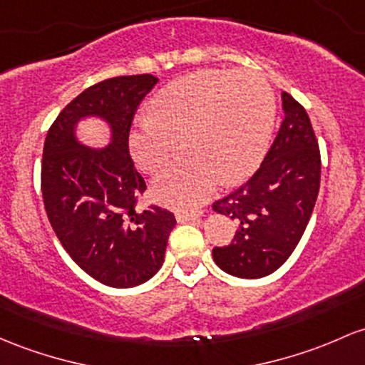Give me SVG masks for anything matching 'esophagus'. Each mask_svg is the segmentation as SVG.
<instances>
[{"mask_svg": "<svg viewBox=\"0 0 365 365\" xmlns=\"http://www.w3.org/2000/svg\"><path fill=\"white\" fill-rule=\"evenodd\" d=\"M202 213L199 211H176V220L178 222H197L201 220Z\"/></svg>", "mask_w": 365, "mask_h": 365, "instance_id": "34e87169", "label": "esophagus"}]
</instances>
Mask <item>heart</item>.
Instances as JSON below:
<instances>
[{
  "label": "heart",
  "instance_id": "obj_1",
  "mask_svg": "<svg viewBox=\"0 0 365 365\" xmlns=\"http://www.w3.org/2000/svg\"><path fill=\"white\" fill-rule=\"evenodd\" d=\"M274 119V91L262 74L197 71L155 93L150 115L131 128L128 145L140 170L154 173L185 142L190 152L158 175L152 194L168 206L192 210L207 201L222 180L237 183L255 173Z\"/></svg>",
  "mask_w": 365,
  "mask_h": 365
}]
</instances>
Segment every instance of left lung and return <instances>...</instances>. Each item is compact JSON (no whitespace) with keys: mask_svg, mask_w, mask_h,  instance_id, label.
Wrapping results in <instances>:
<instances>
[{"mask_svg":"<svg viewBox=\"0 0 365 365\" xmlns=\"http://www.w3.org/2000/svg\"><path fill=\"white\" fill-rule=\"evenodd\" d=\"M284 119L258 171L213 204L237 223L228 246L215 247V263L241 279L270 275L289 258L308 225L320 185V152L307 110L282 91Z\"/></svg>","mask_w":365,"mask_h":365,"instance_id":"1","label":"left lung"}]
</instances>
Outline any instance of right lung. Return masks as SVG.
Masks as SVG:
<instances>
[{
  "mask_svg": "<svg viewBox=\"0 0 365 365\" xmlns=\"http://www.w3.org/2000/svg\"><path fill=\"white\" fill-rule=\"evenodd\" d=\"M159 79L121 76L97 83L63 107L48 130L41 163L45 210L63 250L90 277L110 287H135L163 267L175 215L159 206L137 210L147 189L128 150L133 115ZM100 118L110 143L93 150L77 124Z\"/></svg>",
  "mask_w": 365,
  "mask_h": 365,
  "instance_id": "right-lung-1",
  "label": "right lung"
}]
</instances>
